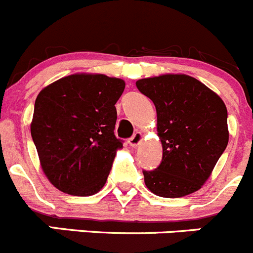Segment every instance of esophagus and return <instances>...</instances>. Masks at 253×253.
I'll use <instances>...</instances> for the list:
<instances>
[{
	"instance_id": "esophagus-1",
	"label": "esophagus",
	"mask_w": 253,
	"mask_h": 253,
	"mask_svg": "<svg viewBox=\"0 0 253 253\" xmlns=\"http://www.w3.org/2000/svg\"><path fill=\"white\" fill-rule=\"evenodd\" d=\"M143 138H144L143 133H140V131H136V133L134 134L130 139H129V144H130L131 146L139 145V144H140V141L143 140Z\"/></svg>"
}]
</instances>
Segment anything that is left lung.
I'll list each match as a JSON object with an SVG mask.
<instances>
[{"mask_svg":"<svg viewBox=\"0 0 253 253\" xmlns=\"http://www.w3.org/2000/svg\"><path fill=\"white\" fill-rule=\"evenodd\" d=\"M156 108L163 145L158 169L144 181L160 197H182L203 187L228 143L227 109L213 90L186 74H161L136 81Z\"/></svg>","mask_w":253,"mask_h":253,"instance_id":"obj_1","label":"left lung"}]
</instances>
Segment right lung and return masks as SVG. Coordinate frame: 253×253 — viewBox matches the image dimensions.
Instances as JSON below:
<instances>
[{
  "instance_id": "obj_1",
  "label": "right lung",
  "mask_w": 253,
  "mask_h": 253,
  "mask_svg": "<svg viewBox=\"0 0 253 253\" xmlns=\"http://www.w3.org/2000/svg\"><path fill=\"white\" fill-rule=\"evenodd\" d=\"M125 82L76 73L44 86L35 103L31 135L41 168L53 186L74 196L102 190L117 150L115 103Z\"/></svg>"
}]
</instances>
